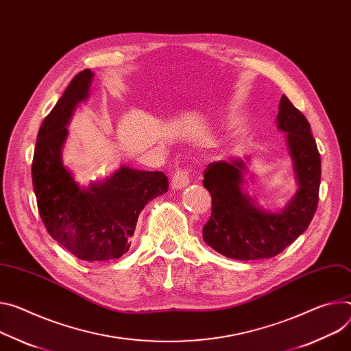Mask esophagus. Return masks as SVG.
<instances>
[{"mask_svg": "<svg viewBox=\"0 0 351 351\" xmlns=\"http://www.w3.org/2000/svg\"><path fill=\"white\" fill-rule=\"evenodd\" d=\"M189 183H190V171H187V169H178L173 173L171 187L173 190H178V189H183Z\"/></svg>", "mask_w": 351, "mask_h": 351, "instance_id": "1", "label": "esophagus"}]
</instances>
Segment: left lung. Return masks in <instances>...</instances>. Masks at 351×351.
<instances>
[{"label":"left lung","instance_id":"8db88e82","mask_svg":"<svg viewBox=\"0 0 351 351\" xmlns=\"http://www.w3.org/2000/svg\"><path fill=\"white\" fill-rule=\"evenodd\" d=\"M277 127L287 133L298 190L280 213L266 211L243 190L246 162L241 158L211 162L203 186L211 195V217L203 239L218 253L237 261L274 258L309 226L319 202L321 155L306 117L282 95Z\"/></svg>","mask_w":351,"mask_h":351}]
</instances>
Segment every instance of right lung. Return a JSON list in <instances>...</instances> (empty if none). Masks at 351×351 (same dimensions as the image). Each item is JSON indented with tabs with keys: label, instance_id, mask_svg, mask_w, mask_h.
Here are the masks:
<instances>
[{
	"label": "right lung",
	"instance_id": "right-lung-1",
	"mask_svg": "<svg viewBox=\"0 0 351 351\" xmlns=\"http://www.w3.org/2000/svg\"><path fill=\"white\" fill-rule=\"evenodd\" d=\"M93 73H78L43 120L32 162V183L47 232L75 258L106 262L132 245L141 210L168 192L164 172L120 167L104 182L82 187L62 164L61 151L74 109L89 95Z\"/></svg>",
	"mask_w": 351,
	"mask_h": 351
}]
</instances>
